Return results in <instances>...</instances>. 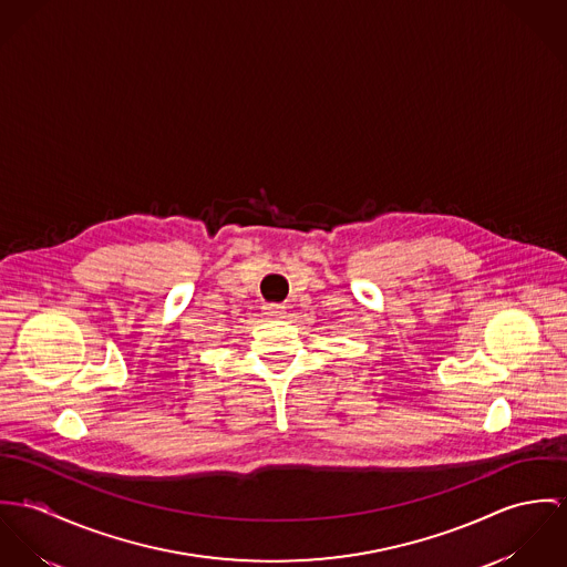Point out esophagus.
<instances>
[{
	"label": "esophagus",
	"mask_w": 567,
	"mask_h": 567,
	"mask_svg": "<svg viewBox=\"0 0 567 567\" xmlns=\"http://www.w3.org/2000/svg\"><path fill=\"white\" fill-rule=\"evenodd\" d=\"M265 313L269 315V317H274V319H276V317H282V315H285V309H282V307H280V305H269V307H267V309H265Z\"/></svg>",
	"instance_id": "obj_1"
}]
</instances>
